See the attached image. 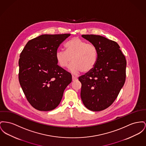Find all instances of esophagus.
<instances>
[{
	"label": "esophagus",
	"instance_id": "obj_1",
	"mask_svg": "<svg viewBox=\"0 0 146 146\" xmlns=\"http://www.w3.org/2000/svg\"><path fill=\"white\" fill-rule=\"evenodd\" d=\"M77 78L76 77H74V76H72V81H73V82H74V81L77 80Z\"/></svg>",
	"mask_w": 146,
	"mask_h": 146
}]
</instances>
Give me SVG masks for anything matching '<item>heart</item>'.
Returning a JSON list of instances; mask_svg holds the SVG:
<instances>
[{
	"label": "heart",
	"mask_w": 146,
	"mask_h": 146,
	"mask_svg": "<svg viewBox=\"0 0 146 146\" xmlns=\"http://www.w3.org/2000/svg\"><path fill=\"white\" fill-rule=\"evenodd\" d=\"M66 51H57L56 59L63 68H67L72 62L69 70L74 74L80 72H89L94 68L98 60V52L93 44L88 43L78 38L73 37L64 45Z\"/></svg>",
	"instance_id": "heart-1"
}]
</instances>
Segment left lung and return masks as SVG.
Segmentation results:
<instances>
[{
  "label": "left lung",
  "mask_w": 146,
  "mask_h": 146,
  "mask_svg": "<svg viewBox=\"0 0 146 146\" xmlns=\"http://www.w3.org/2000/svg\"><path fill=\"white\" fill-rule=\"evenodd\" d=\"M82 36L96 46L98 57L94 68L79 77L80 96L87 109L100 111L113 103L124 85L126 60L116 42L100 35Z\"/></svg>",
  "instance_id": "left-lung-1"
}]
</instances>
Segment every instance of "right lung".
<instances>
[{
    "label": "right lung",
    "instance_id": "add662e5",
    "mask_svg": "<svg viewBox=\"0 0 146 146\" xmlns=\"http://www.w3.org/2000/svg\"><path fill=\"white\" fill-rule=\"evenodd\" d=\"M70 35H42L26 43L19 60L20 84L26 99L39 111L57 108L72 82L70 73L57 64L56 53Z\"/></svg>",
    "mask_w": 146,
    "mask_h": 146
}]
</instances>
